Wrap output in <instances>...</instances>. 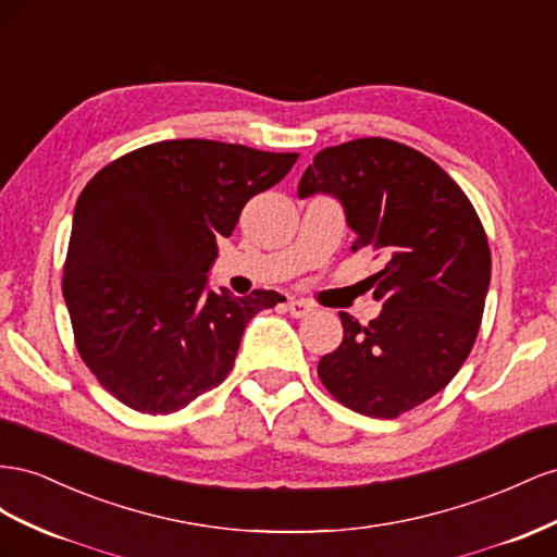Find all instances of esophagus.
Returning <instances> with one entry per match:
<instances>
[{
	"label": "esophagus",
	"instance_id": "obj_1",
	"mask_svg": "<svg viewBox=\"0 0 557 557\" xmlns=\"http://www.w3.org/2000/svg\"><path fill=\"white\" fill-rule=\"evenodd\" d=\"M287 310L292 317H296V320H304V317L312 314V306L308 304V300H300V298H292L287 304Z\"/></svg>",
	"mask_w": 557,
	"mask_h": 557
}]
</instances>
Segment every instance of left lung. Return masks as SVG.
Listing matches in <instances>:
<instances>
[{"label":"left lung","mask_w":557,"mask_h":557,"mask_svg":"<svg viewBox=\"0 0 557 557\" xmlns=\"http://www.w3.org/2000/svg\"><path fill=\"white\" fill-rule=\"evenodd\" d=\"M336 196L385 265L373 275L383 310L367 326L341 312L343 343L317 367L333 399L394 420L432 399L462 369L481 329L490 245L471 200L432 158L385 137L326 147L298 196Z\"/></svg>","instance_id":"8db88e82"}]
</instances>
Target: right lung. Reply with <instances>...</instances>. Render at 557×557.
Wrapping results in <instances>:
<instances>
[{
  "mask_svg": "<svg viewBox=\"0 0 557 557\" xmlns=\"http://www.w3.org/2000/svg\"><path fill=\"white\" fill-rule=\"evenodd\" d=\"M298 153L212 139H165L125 153L74 208L62 296L74 343L98 383L133 410L168 416L224 383L247 322L282 296L208 289L228 237Z\"/></svg>",
  "mask_w": 557,
  "mask_h": 557,
  "instance_id": "right-lung-1",
  "label": "right lung"
}]
</instances>
